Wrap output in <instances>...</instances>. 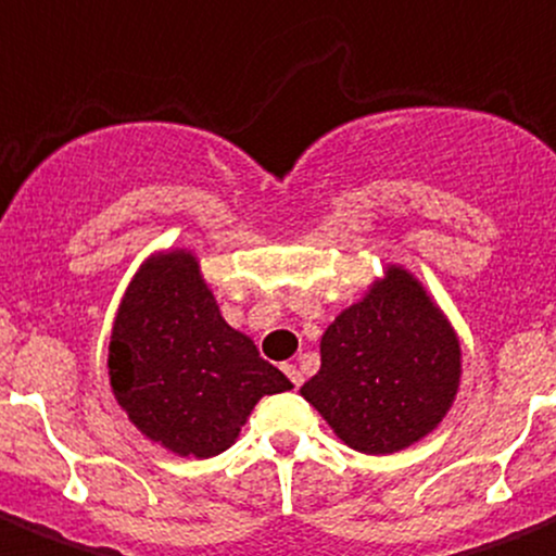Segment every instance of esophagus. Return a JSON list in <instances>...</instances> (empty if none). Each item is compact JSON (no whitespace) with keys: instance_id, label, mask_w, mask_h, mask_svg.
Returning <instances> with one entry per match:
<instances>
[{"instance_id":"34e87169","label":"esophagus","mask_w":556,"mask_h":556,"mask_svg":"<svg viewBox=\"0 0 556 556\" xmlns=\"http://www.w3.org/2000/svg\"><path fill=\"white\" fill-rule=\"evenodd\" d=\"M282 369H285V375L290 377V382H293L295 388H299L301 382H304V375H301V369H299V366H293V364H285Z\"/></svg>"}]
</instances>
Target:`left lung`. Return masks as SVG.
Here are the masks:
<instances>
[{"mask_svg": "<svg viewBox=\"0 0 556 556\" xmlns=\"http://www.w3.org/2000/svg\"><path fill=\"white\" fill-rule=\"evenodd\" d=\"M462 386L454 323L409 268L388 263L320 339L301 396L344 445L371 456L409 448L443 424Z\"/></svg>", "mask_w": 556, "mask_h": 556, "instance_id": "left-lung-1", "label": "left lung"}]
</instances>
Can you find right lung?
<instances>
[{
  "mask_svg": "<svg viewBox=\"0 0 556 556\" xmlns=\"http://www.w3.org/2000/svg\"><path fill=\"white\" fill-rule=\"evenodd\" d=\"M108 377L143 438L195 459L228 451L263 396L293 388L228 326L187 247L152 252L132 274L111 326Z\"/></svg>",
  "mask_w": 556,
  "mask_h": 556,
  "instance_id": "right-lung-1",
  "label": "right lung"
}]
</instances>
